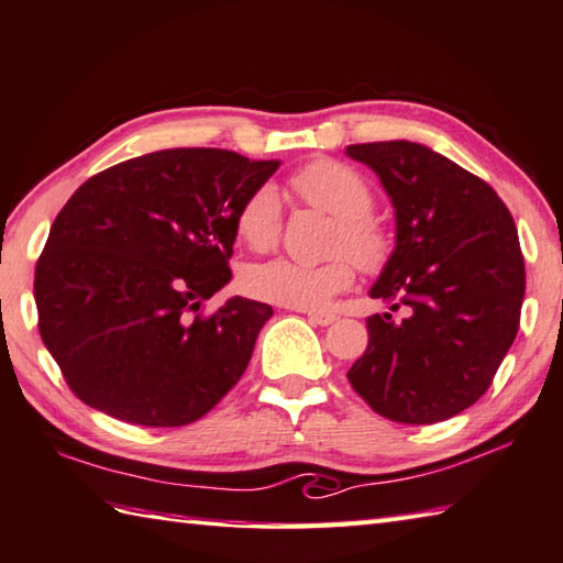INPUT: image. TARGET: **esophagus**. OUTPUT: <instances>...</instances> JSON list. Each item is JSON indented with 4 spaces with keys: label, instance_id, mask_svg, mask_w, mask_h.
<instances>
[{
    "label": "esophagus",
    "instance_id": "1",
    "mask_svg": "<svg viewBox=\"0 0 563 563\" xmlns=\"http://www.w3.org/2000/svg\"><path fill=\"white\" fill-rule=\"evenodd\" d=\"M305 314H308V320L312 322V324H320V327H327V324H332L334 320H336V317L332 314V312H305Z\"/></svg>",
    "mask_w": 563,
    "mask_h": 563
}]
</instances>
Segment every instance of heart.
I'll return each mask as SVG.
<instances>
[{"instance_id": "1", "label": "heart", "mask_w": 563, "mask_h": 563, "mask_svg": "<svg viewBox=\"0 0 563 563\" xmlns=\"http://www.w3.org/2000/svg\"><path fill=\"white\" fill-rule=\"evenodd\" d=\"M298 197L336 219L332 249L344 251L324 263H300L273 258L253 263L241 275V285L251 298L283 308L314 310L344 292L354 283V264L366 273L382 271L394 251L391 233L372 217V189L360 172L336 159H314L290 177ZM283 227L280 194L273 184H263L249 194L236 217L239 236L255 251L275 246Z\"/></svg>"}]
</instances>
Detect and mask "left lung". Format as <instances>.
<instances>
[{"mask_svg": "<svg viewBox=\"0 0 563 563\" xmlns=\"http://www.w3.org/2000/svg\"><path fill=\"white\" fill-rule=\"evenodd\" d=\"M379 177L396 239L372 298L407 308L366 320L369 346L346 372L376 413L426 426L483 396L512 346L525 300V258L495 189L408 140L344 150Z\"/></svg>", "mask_w": 563, "mask_h": 563, "instance_id": "8db88e82", "label": "left lung"}]
</instances>
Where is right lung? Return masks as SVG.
I'll return each instance as SVG.
<instances>
[{
	"label": "right lung",
	"mask_w": 563,
	"mask_h": 563,
	"mask_svg": "<svg viewBox=\"0 0 563 563\" xmlns=\"http://www.w3.org/2000/svg\"><path fill=\"white\" fill-rule=\"evenodd\" d=\"M278 159L179 147L120 162L80 184L36 263L38 332L80 401L120 421L187 426L251 362L273 308L229 298L236 217Z\"/></svg>",
	"instance_id": "add662e5"
}]
</instances>
